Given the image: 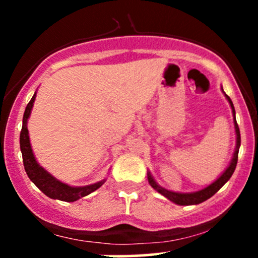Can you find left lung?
<instances>
[{
  "label": "left lung",
  "instance_id": "8db88e82",
  "mask_svg": "<svg viewBox=\"0 0 258 258\" xmlns=\"http://www.w3.org/2000/svg\"><path fill=\"white\" fill-rule=\"evenodd\" d=\"M222 92L224 93L223 88H222ZM224 97H226L228 103L230 104V108H232V112H233V121H234V128H235V135H236V144H235V150H234L233 154V158L230 160L229 165L226 170L223 171V173L218 177L217 179L214 180L211 184H209L207 186H205L204 189H200L198 191H191V193H179V191H172V190H168V189L164 188V186L159 185L158 182L154 179V177L152 176V173L148 171V182L149 184L155 189L158 193H160L161 195H164L166 199H168L172 203L177 204V205H198V204L204 203L207 199L215 195L217 193L218 190L223 186L229 180L230 177L234 172L236 167V162H238V154H239V148H240V131H239V126L236 123V119H235V109H234L233 102L229 97L224 93Z\"/></svg>",
  "mask_w": 258,
  "mask_h": 258
}]
</instances>
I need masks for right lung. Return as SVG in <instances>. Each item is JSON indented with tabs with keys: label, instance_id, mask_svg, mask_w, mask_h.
Listing matches in <instances>:
<instances>
[{
	"label": "right lung",
	"instance_id": "add662e5",
	"mask_svg": "<svg viewBox=\"0 0 258 258\" xmlns=\"http://www.w3.org/2000/svg\"><path fill=\"white\" fill-rule=\"evenodd\" d=\"M35 98H36V92L34 93L29 104L26 105L24 116H23L22 132H20V150H22L23 162H24L25 172L28 174V177L43 194H46L51 199L73 203V201H76L86 197V195L93 193L94 190H97V189L104 184L106 180L105 178L90 185L73 186L67 184V183L60 182L54 176H52L48 171L44 170L37 162L34 152H32L28 130V120L30 117Z\"/></svg>",
	"mask_w": 258,
	"mask_h": 258
}]
</instances>
